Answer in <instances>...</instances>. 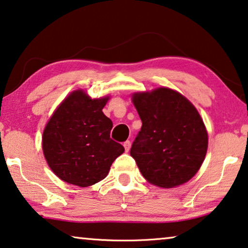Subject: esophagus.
Wrapping results in <instances>:
<instances>
[{
    "instance_id": "obj_1",
    "label": "esophagus",
    "mask_w": 248,
    "mask_h": 248,
    "mask_svg": "<svg viewBox=\"0 0 248 248\" xmlns=\"http://www.w3.org/2000/svg\"><path fill=\"white\" fill-rule=\"evenodd\" d=\"M124 148H125V151H130V149H131V142L130 141H125L124 142Z\"/></svg>"
}]
</instances>
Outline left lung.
Wrapping results in <instances>:
<instances>
[{
	"label": "left lung",
	"mask_w": 248,
	"mask_h": 248,
	"mask_svg": "<svg viewBox=\"0 0 248 248\" xmlns=\"http://www.w3.org/2000/svg\"><path fill=\"white\" fill-rule=\"evenodd\" d=\"M141 131L130 154L151 184L171 188L184 184L203 164L208 132L188 99L169 88H157L132 96Z\"/></svg>",
	"instance_id": "1"
}]
</instances>
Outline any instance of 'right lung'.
Here are the masks:
<instances>
[{
	"instance_id": "obj_1",
	"label": "right lung",
	"mask_w": 248,
	"mask_h": 248,
	"mask_svg": "<svg viewBox=\"0 0 248 248\" xmlns=\"http://www.w3.org/2000/svg\"><path fill=\"white\" fill-rule=\"evenodd\" d=\"M109 97L91 99L76 90L54 111L43 133V151L54 174L87 187L104 179L124 147L110 139L113 122L103 113Z\"/></svg>"
}]
</instances>
